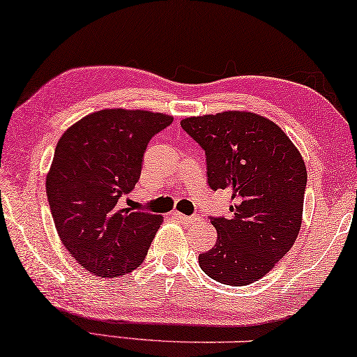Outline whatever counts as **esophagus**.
I'll return each instance as SVG.
<instances>
[{"label":"esophagus","mask_w":357,"mask_h":357,"mask_svg":"<svg viewBox=\"0 0 357 357\" xmlns=\"http://www.w3.org/2000/svg\"><path fill=\"white\" fill-rule=\"evenodd\" d=\"M172 215L177 218V220L185 223V225H193V223H196L197 220H199V218H197V217H188V215H185V213H180V212H174Z\"/></svg>","instance_id":"34e87169"}]
</instances>
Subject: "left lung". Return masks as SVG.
Returning <instances> with one entry per match:
<instances>
[{
  "label": "left lung",
  "instance_id": "obj_1",
  "mask_svg": "<svg viewBox=\"0 0 357 357\" xmlns=\"http://www.w3.org/2000/svg\"><path fill=\"white\" fill-rule=\"evenodd\" d=\"M206 153L207 185L229 195V215L211 217L215 248L199 255L207 276L248 286L265 276L297 239L306 167L278 124L248 112L180 121Z\"/></svg>",
  "mask_w": 357,
  "mask_h": 357
}]
</instances>
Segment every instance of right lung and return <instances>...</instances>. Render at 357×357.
I'll list each match as a JSON object with an SVG mask.
<instances>
[{
  "mask_svg": "<svg viewBox=\"0 0 357 357\" xmlns=\"http://www.w3.org/2000/svg\"><path fill=\"white\" fill-rule=\"evenodd\" d=\"M172 121L145 109H102L60 137L47 201L60 241L96 276H121L145 259L162 217L121 209L119 199L139 182L150 140Z\"/></svg>",
  "mask_w": 357,
  "mask_h": 357,
  "instance_id": "obj_1",
  "label": "right lung"
}]
</instances>
